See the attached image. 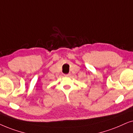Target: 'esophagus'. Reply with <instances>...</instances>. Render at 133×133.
<instances>
[{
    "label": "esophagus",
    "mask_w": 133,
    "mask_h": 133,
    "mask_svg": "<svg viewBox=\"0 0 133 133\" xmlns=\"http://www.w3.org/2000/svg\"><path fill=\"white\" fill-rule=\"evenodd\" d=\"M65 76V77H69V76L70 75V74H64V75Z\"/></svg>",
    "instance_id": "1"
}]
</instances>
